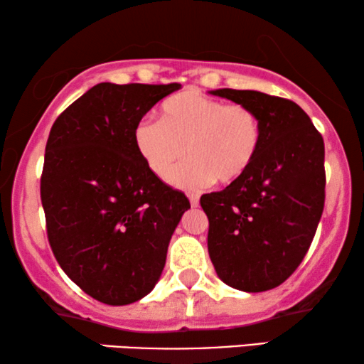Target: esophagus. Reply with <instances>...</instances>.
I'll return each instance as SVG.
<instances>
[{
    "label": "esophagus",
    "instance_id": "34e87169",
    "mask_svg": "<svg viewBox=\"0 0 364 364\" xmlns=\"http://www.w3.org/2000/svg\"><path fill=\"white\" fill-rule=\"evenodd\" d=\"M189 203H191L193 208L199 206V196L198 194H189Z\"/></svg>",
    "mask_w": 364,
    "mask_h": 364
}]
</instances>
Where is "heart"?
<instances>
[{
  "instance_id": "obj_1",
  "label": "heart",
  "mask_w": 364,
  "mask_h": 364,
  "mask_svg": "<svg viewBox=\"0 0 364 364\" xmlns=\"http://www.w3.org/2000/svg\"><path fill=\"white\" fill-rule=\"evenodd\" d=\"M133 141L153 175L166 180L186 157V166L170 181L178 188H201L218 180L231 184L247 175L259 155L262 130L249 107L183 90L161 104L160 122L141 120Z\"/></svg>"
}]
</instances>
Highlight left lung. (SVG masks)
I'll return each mask as SVG.
<instances>
[{
  "mask_svg": "<svg viewBox=\"0 0 364 364\" xmlns=\"http://www.w3.org/2000/svg\"><path fill=\"white\" fill-rule=\"evenodd\" d=\"M209 94L249 107L262 130L247 175L201 198L209 257L218 277L235 290L275 289L304 260L323 213V138L291 100L259 90Z\"/></svg>",
  "mask_w": 364,
  "mask_h": 364,
  "instance_id": "8db88e82",
  "label": "left lung"
}]
</instances>
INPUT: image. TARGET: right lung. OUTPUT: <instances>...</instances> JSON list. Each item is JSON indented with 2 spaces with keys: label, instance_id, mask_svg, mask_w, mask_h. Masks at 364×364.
I'll list each match as a JSON object with an SVG mask.
<instances>
[{
  "label": "right lung",
  "instance_id": "right-lung-1",
  "mask_svg": "<svg viewBox=\"0 0 364 364\" xmlns=\"http://www.w3.org/2000/svg\"><path fill=\"white\" fill-rule=\"evenodd\" d=\"M180 84L102 82L54 122L41 178L48 237L87 295L129 305L155 289L189 201L148 170L133 133Z\"/></svg>",
  "mask_w": 364,
  "mask_h": 364
}]
</instances>
